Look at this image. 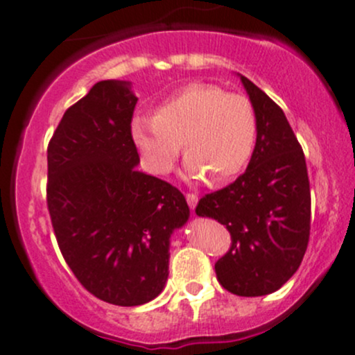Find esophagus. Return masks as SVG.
Returning a JSON list of instances; mask_svg holds the SVG:
<instances>
[{
    "mask_svg": "<svg viewBox=\"0 0 355 355\" xmlns=\"http://www.w3.org/2000/svg\"><path fill=\"white\" fill-rule=\"evenodd\" d=\"M185 199H187L189 207L193 211V209H196V206H197V196H196V193L187 192V193H185Z\"/></svg>",
    "mask_w": 355,
    "mask_h": 355,
    "instance_id": "34e87169",
    "label": "esophagus"
}]
</instances>
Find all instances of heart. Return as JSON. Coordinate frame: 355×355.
Wrapping results in <instances>:
<instances>
[{"instance_id":"obj_1","label":"heart","mask_w":355,"mask_h":355,"mask_svg":"<svg viewBox=\"0 0 355 355\" xmlns=\"http://www.w3.org/2000/svg\"><path fill=\"white\" fill-rule=\"evenodd\" d=\"M130 134L151 173L166 175L184 149L189 178L212 185L240 173L259 137L253 103L216 85L193 83L159 103L153 117H137Z\"/></svg>"}]
</instances>
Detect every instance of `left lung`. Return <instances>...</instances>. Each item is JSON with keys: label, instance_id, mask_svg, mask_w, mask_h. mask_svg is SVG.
<instances>
[{"label": "left lung", "instance_id": "obj_1", "mask_svg": "<svg viewBox=\"0 0 355 355\" xmlns=\"http://www.w3.org/2000/svg\"><path fill=\"white\" fill-rule=\"evenodd\" d=\"M257 112L259 137L243 175L206 193L196 214L231 234L216 262L219 284L236 296H266L282 287L303 260L311 225V193L303 148L281 107L241 76Z\"/></svg>", "mask_w": 355, "mask_h": 355}]
</instances>
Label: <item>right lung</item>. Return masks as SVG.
<instances>
[{
	"label": "right lung",
	"mask_w": 355,
	"mask_h": 355,
	"mask_svg": "<svg viewBox=\"0 0 355 355\" xmlns=\"http://www.w3.org/2000/svg\"><path fill=\"white\" fill-rule=\"evenodd\" d=\"M137 98L100 81L62 115L47 146V209L74 277L98 300L139 306L168 279V246L189 219L184 193L134 170Z\"/></svg>",
	"instance_id": "1"
}]
</instances>
